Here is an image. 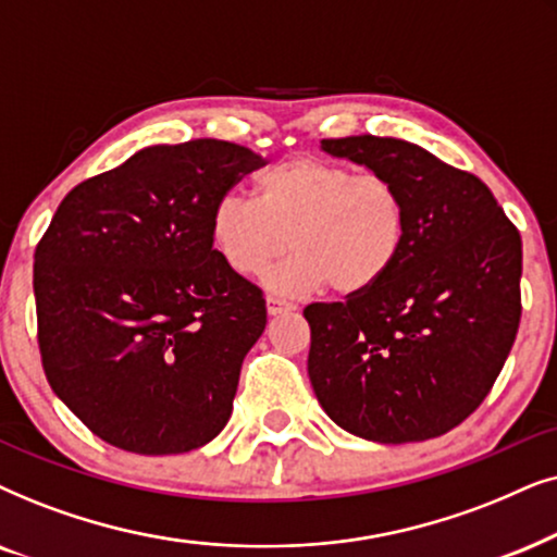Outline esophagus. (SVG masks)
Returning a JSON list of instances; mask_svg holds the SVG:
<instances>
[{
  "mask_svg": "<svg viewBox=\"0 0 557 557\" xmlns=\"http://www.w3.org/2000/svg\"><path fill=\"white\" fill-rule=\"evenodd\" d=\"M290 310H295V306H293L290 300L277 298V295H270V298H267V313H270V315L290 313Z\"/></svg>",
  "mask_w": 557,
  "mask_h": 557,
  "instance_id": "esophagus-1",
  "label": "esophagus"
}]
</instances>
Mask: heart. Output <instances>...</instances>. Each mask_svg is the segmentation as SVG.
Listing matches in <instances>:
<instances>
[{
    "label": "heart",
    "instance_id": "obj_1",
    "mask_svg": "<svg viewBox=\"0 0 557 557\" xmlns=\"http://www.w3.org/2000/svg\"><path fill=\"white\" fill-rule=\"evenodd\" d=\"M407 221L405 196L392 177L298 154L259 177L255 201L221 196L211 211V239L242 277H257L293 249L270 274L272 290L306 295L329 285L348 298L392 272Z\"/></svg>",
    "mask_w": 557,
    "mask_h": 557
}]
</instances>
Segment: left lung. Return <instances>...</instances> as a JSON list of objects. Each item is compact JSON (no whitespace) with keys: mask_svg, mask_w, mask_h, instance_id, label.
<instances>
[{"mask_svg":"<svg viewBox=\"0 0 557 557\" xmlns=\"http://www.w3.org/2000/svg\"><path fill=\"white\" fill-rule=\"evenodd\" d=\"M323 150L399 185L407 239L369 293L310 302L308 374L325 414L376 443L438 438L494 387L522 315V239L492 190L395 137Z\"/></svg>","mask_w":557,"mask_h":557,"instance_id":"1","label":"left lung"}]
</instances>
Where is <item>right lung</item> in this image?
Returning a JSON list of instances; mask_svg holds the SVG:
<instances>
[{"mask_svg": "<svg viewBox=\"0 0 557 557\" xmlns=\"http://www.w3.org/2000/svg\"><path fill=\"white\" fill-rule=\"evenodd\" d=\"M262 165L224 139L154 145L58 206L35 249L37 346L101 441L168 456L224 430L267 306L213 249L211 211Z\"/></svg>", "mask_w": 557, "mask_h": 557, "instance_id": "obj_1", "label": "right lung"}]
</instances>
